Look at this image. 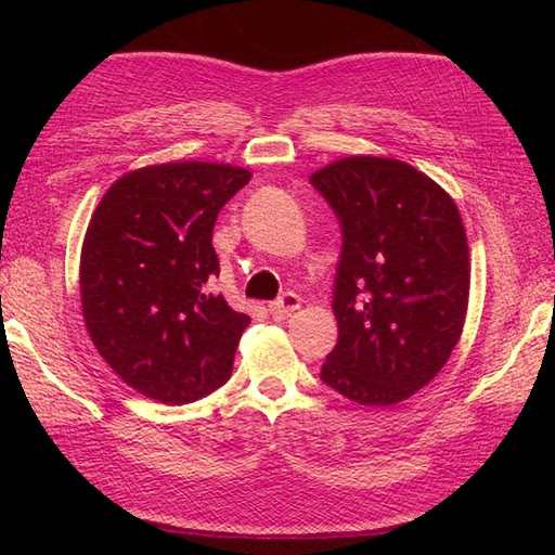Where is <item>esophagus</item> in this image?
<instances>
[{"label":"esophagus","instance_id":"1","mask_svg":"<svg viewBox=\"0 0 555 555\" xmlns=\"http://www.w3.org/2000/svg\"><path fill=\"white\" fill-rule=\"evenodd\" d=\"M298 308H300V298L296 294H292V292L282 294V298L273 300V304L268 306V310H271L273 317H287V314L296 312Z\"/></svg>","mask_w":555,"mask_h":555}]
</instances>
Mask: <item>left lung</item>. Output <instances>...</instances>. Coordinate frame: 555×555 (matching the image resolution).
Instances as JSON below:
<instances>
[{"label":"left lung","instance_id":"8db88e82","mask_svg":"<svg viewBox=\"0 0 555 555\" xmlns=\"http://www.w3.org/2000/svg\"><path fill=\"white\" fill-rule=\"evenodd\" d=\"M310 182L343 231L338 345L322 379L359 405H396L442 371L463 333L469 255L461 212L438 182L389 157H345Z\"/></svg>","mask_w":555,"mask_h":555}]
</instances>
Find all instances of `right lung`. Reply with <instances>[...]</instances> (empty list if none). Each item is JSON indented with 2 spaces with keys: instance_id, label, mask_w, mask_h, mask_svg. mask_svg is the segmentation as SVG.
<instances>
[{
  "instance_id": "right-lung-1",
  "label": "right lung",
  "mask_w": 555,
  "mask_h": 555,
  "mask_svg": "<svg viewBox=\"0 0 555 555\" xmlns=\"http://www.w3.org/2000/svg\"><path fill=\"white\" fill-rule=\"evenodd\" d=\"M251 173L212 162L143 166L99 201L80 304L99 354L139 393L184 405L222 386L249 317L212 292L217 212Z\"/></svg>"
}]
</instances>
